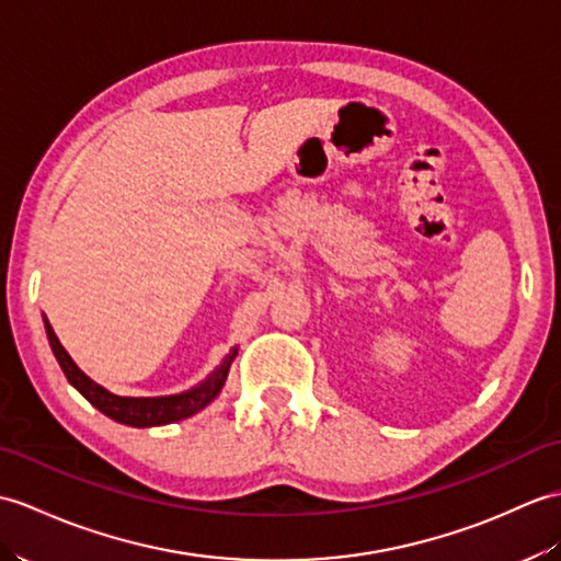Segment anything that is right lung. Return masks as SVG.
Returning a JSON list of instances; mask_svg holds the SVG:
<instances>
[{"instance_id": "right-lung-1", "label": "right lung", "mask_w": 561, "mask_h": 561, "mask_svg": "<svg viewBox=\"0 0 561 561\" xmlns=\"http://www.w3.org/2000/svg\"><path fill=\"white\" fill-rule=\"evenodd\" d=\"M45 330H47V340L51 351L59 360V366L67 375V380L81 392L98 411H102L104 415H110L112 421L124 423V425H134V427H152V425H167V423H176L184 421L188 415L198 413L201 409H205L217 394L221 385L227 380V373L233 356H237V348L225 358V363L207 377L205 382H201L198 387L188 389L184 394H174V397H154V399H134V397H116L107 389L100 387L98 382L90 380L85 373H81V368L76 366L71 360V356L67 354L57 340L55 330L45 318Z\"/></svg>"}]
</instances>
